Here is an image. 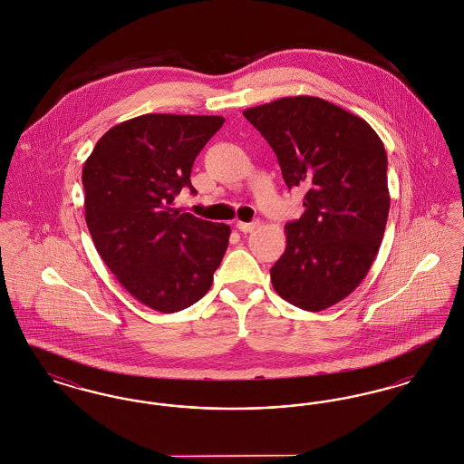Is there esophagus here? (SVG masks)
Listing matches in <instances>:
<instances>
[{"label":"esophagus","instance_id":"34e87169","mask_svg":"<svg viewBox=\"0 0 464 464\" xmlns=\"http://www.w3.org/2000/svg\"><path fill=\"white\" fill-rule=\"evenodd\" d=\"M259 224L257 222H237V227L242 231V233H252Z\"/></svg>","mask_w":464,"mask_h":464}]
</instances>
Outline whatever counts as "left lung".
Returning <instances> with one entry per match:
<instances>
[{
	"mask_svg": "<svg viewBox=\"0 0 464 464\" xmlns=\"http://www.w3.org/2000/svg\"><path fill=\"white\" fill-rule=\"evenodd\" d=\"M243 116L273 148L288 189H306L304 214L285 224L271 284L297 308H331L362 284L384 237L382 140L365 120L320 97H282Z\"/></svg>",
	"mask_w": 464,
	"mask_h": 464,
	"instance_id": "1",
	"label": "left lung"
}]
</instances>
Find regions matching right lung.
Instances as JSON below:
<instances>
[{"label": "right lung", "instance_id": "obj_1", "mask_svg": "<svg viewBox=\"0 0 464 464\" xmlns=\"http://www.w3.org/2000/svg\"><path fill=\"white\" fill-rule=\"evenodd\" d=\"M222 116L142 114L104 133L83 165L85 221L116 280L160 313L189 308L212 287L231 227L180 214L195 158Z\"/></svg>", "mask_w": 464, "mask_h": 464}]
</instances>
